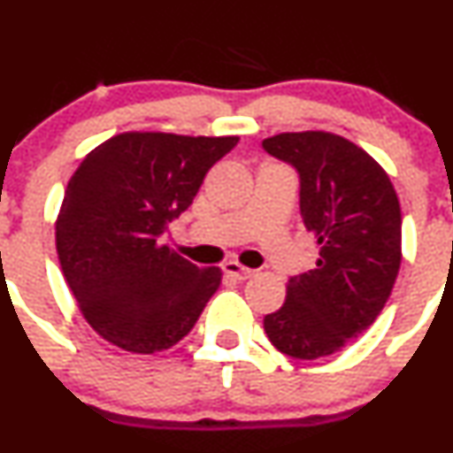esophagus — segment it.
<instances>
[{
	"mask_svg": "<svg viewBox=\"0 0 453 453\" xmlns=\"http://www.w3.org/2000/svg\"><path fill=\"white\" fill-rule=\"evenodd\" d=\"M223 273L234 278V280H248V278L254 276V269L243 267V265L236 263V260H227V263L223 265Z\"/></svg>",
	"mask_w": 453,
	"mask_h": 453,
	"instance_id": "obj_1",
	"label": "esophagus"
}]
</instances>
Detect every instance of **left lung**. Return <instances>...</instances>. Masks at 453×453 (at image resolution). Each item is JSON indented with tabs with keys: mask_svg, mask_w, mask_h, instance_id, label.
<instances>
[{
	"mask_svg": "<svg viewBox=\"0 0 453 453\" xmlns=\"http://www.w3.org/2000/svg\"><path fill=\"white\" fill-rule=\"evenodd\" d=\"M263 149L300 175V212L315 236V269L289 278L269 342L294 359L337 353L377 319L401 267V205L388 173L328 131L278 134Z\"/></svg>",
	"mask_w": 453,
	"mask_h": 453,
	"instance_id": "8db88e82",
	"label": "left lung"
}]
</instances>
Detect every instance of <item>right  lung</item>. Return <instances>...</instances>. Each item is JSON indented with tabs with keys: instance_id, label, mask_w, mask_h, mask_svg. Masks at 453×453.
Here are the masks:
<instances>
[{
	"instance_id": "right-lung-1",
	"label": "right lung",
	"mask_w": 453,
	"mask_h": 453,
	"mask_svg": "<svg viewBox=\"0 0 453 453\" xmlns=\"http://www.w3.org/2000/svg\"><path fill=\"white\" fill-rule=\"evenodd\" d=\"M236 142L127 131L76 168L57 217V254L81 313L109 344L138 355L171 349L219 289L221 269L181 258L162 234Z\"/></svg>"
}]
</instances>
